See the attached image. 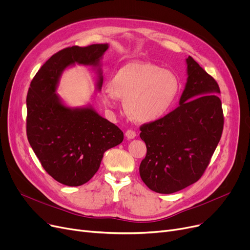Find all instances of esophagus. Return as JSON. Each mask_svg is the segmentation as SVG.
I'll list each match as a JSON object with an SVG mask.
<instances>
[{
  "label": "esophagus",
  "instance_id": "34e87169",
  "mask_svg": "<svg viewBox=\"0 0 250 250\" xmlns=\"http://www.w3.org/2000/svg\"><path fill=\"white\" fill-rule=\"evenodd\" d=\"M125 137L127 140H133L136 138V133L132 129H127L125 132Z\"/></svg>",
  "mask_w": 250,
  "mask_h": 250
}]
</instances>
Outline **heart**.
I'll list each match as a JSON object with an SVG mask.
<instances>
[{"mask_svg": "<svg viewBox=\"0 0 250 250\" xmlns=\"http://www.w3.org/2000/svg\"><path fill=\"white\" fill-rule=\"evenodd\" d=\"M180 91L177 75L151 62L133 61L118 69L102 91L106 106L125 100L127 116L137 124L160 120L172 107Z\"/></svg>", "mask_w": 250, "mask_h": 250, "instance_id": "1", "label": "heart"}]
</instances>
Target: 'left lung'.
Instances as JSON below:
<instances>
[{"mask_svg": "<svg viewBox=\"0 0 250 250\" xmlns=\"http://www.w3.org/2000/svg\"><path fill=\"white\" fill-rule=\"evenodd\" d=\"M187 65L179 106L140 127L147 147L140 175L151 190L159 193L176 192L202 177L224 125L218 83L190 56Z\"/></svg>", "mask_w": 250, "mask_h": 250, "instance_id": "1", "label": "left lung"}]
</instances>
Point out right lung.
Returning <instances> with one entry per match:
<instances>
[{"label": "right lung", "mask_w": 250, "mask_h": 250, "mask_svg": "<svg viewBox=\"0 0 250 250\" xmlns=\"http://www.w3.org/2000/svg\"><path fill=\"white\" fill-rule=\"evenodd\" d=\"M108 43L72 46L52 56L36 73L28 90V142L45 171L68 187L89 181L99 169L103 154L123 142L124 133L99 115L92 105L70 107L57 94L65 69L89 65L97 74L101 90V60Z\"/></svg>", "instance_id": "1"}]
</instances>
